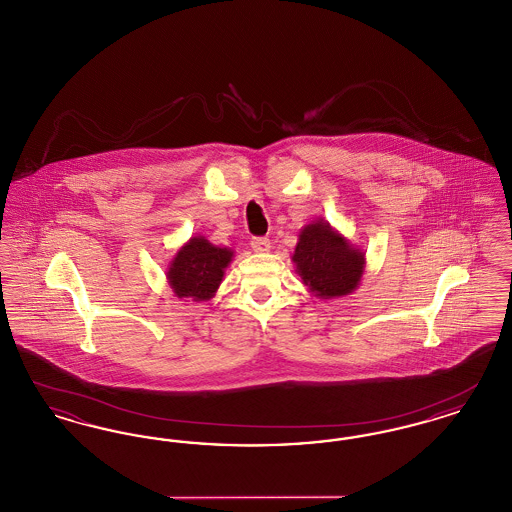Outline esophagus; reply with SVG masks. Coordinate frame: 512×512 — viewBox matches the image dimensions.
Masks as SVG:
<instances>
[{"label":"esophagus","instance_id":"obj_1","mask_svg":"<svg viewBox=\"0 0 512 512\" xmlns=\"http://www.w3.org/2000/svg\"><path fill=\"white\" fill-rule=\"evenodd\" d=\"M251 247L255 253H268L270 251V240L268 238H253Z\"/></svg>","mask_w":512,"mask_h":512}]
</instances>
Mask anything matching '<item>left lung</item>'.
<instances>
[{"instance_id": "1", "label": "left lung", "mask_w": 512, "mask_h": 512, "mask_svg": "<svg viewBox=\"0 0 512 512\" xmlns=\"http://www.w3.org/2000/svg\"><path fill=\"white\" fill-rule=\"evenodd\" d=\"M292 261L301 282L318 299L355 292L365 272V253L324 220H315L299 232Z\"/></svg>"}]
</instances>
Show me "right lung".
Returning a JSON list of instances; mask_svg holds the SVG:
<instances>
[{
    "label": "right lung",
    "mask_w": 512,
    "mask_h": 512,
    "mask_svg": "<svg viewBox=\"0 0 512 512\" xmlns=\"http://www.w3.org/2000/svg\"><path fill=\"white\" fill-rule=\"evenodd\" d=\"M234 251L213 245L203 236L190 238L182 245L167 270V280L176 297L207 301L219 290L224 270L230 265Z\"/></svg>",
    "instance_id": "right-lung-1"
}]
</instances>
